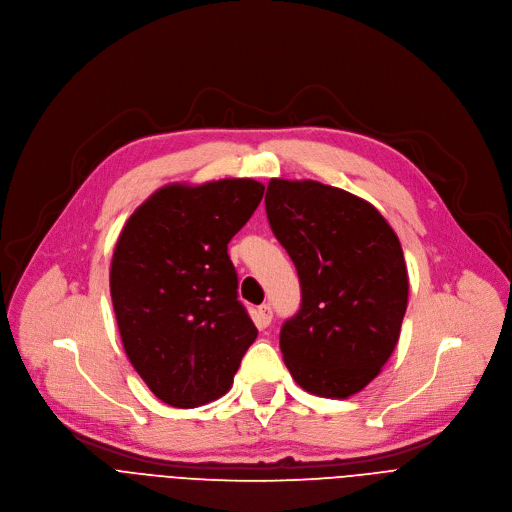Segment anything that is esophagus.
<instances>
[{
	"mask_svg": "<svg viewBox=\"0 0 512 512\" xmlns=\"http://www.w3.org/2000/svg\"><path fill=\"white\" fill-rule=\"evenodd\" d=\"M271 317H274V311H271L269 304H261L257 313H255V323L259 329H265L271 323Z\"/></svg>",
	"mask_w": 512,
	"mask_h": 512,
	"instance_id": "obj_1",
	"label": "esophagus"
}]
</instances>
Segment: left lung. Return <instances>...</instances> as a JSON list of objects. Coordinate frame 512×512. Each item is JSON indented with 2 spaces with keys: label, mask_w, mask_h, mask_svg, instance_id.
I'll return each instance as SVG.
<instances>
[{
  "label": "left lung",
  "mask_w": 512,
  "mask_h": 512,
  "mask_svg": "<svg viewBox=\"0 0 512 512\" xmlns=\"http://www.w3.org/2000/svg\"><path fill=\"white\" fill-rule=\"evenodd\" d=\"M265 210L302 292L280 331L284 362L304 391L348 399L399 342L410 294L399 238L372 203L311 179H271Z\"/></svg>",
  "instance_id": "obj_1"
}]
</instances>
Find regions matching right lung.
Listing matches in <instances>:
<instances>
[{
	"instance_id": "1",
	"label": "right lung",
	"mask_w": 512,
	"mask_h": 512,
	"mask_svg": "<svg viewBox=\"0 0 512 512\" xmlns=\"http://www.w3.org/2000/svg\"><path fill=\"white\" fill-rule=\"evenodd\" d=\"M263 191L253 179L168 183L117 238L109 284L121 342L168 405L185 410L222 397L255 342L228 243Z\"/></svg>"
}]
</instances>
